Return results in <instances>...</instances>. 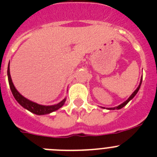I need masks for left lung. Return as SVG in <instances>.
Returning <instances> with one entry per match:
<instances>
[{"label": "left lung", "instance_id": "8db88e82", "mask_svg": "<svg viewBox=\"0 0 157 157\" xmlns=\"http://www.w3.org/2000/svg\"><path fill=\"white\" fill-rule=\"evenodd\" d=\"M141 82H142V77H141V81H140L139 86H138V88L136 89L135 90H134V92L133 93V94H131V95L130 96V98H129L127 100V101H124V102H123V103H122L121 105H118V106H116V107H114V108H108V109H109V110H115V109H117V110H118V109H122V108H123V107L125 106V105H127V104L128 103L129 101H130V100H132L133 98H134V96H135L136 94H137V93L138 92V90H139V89H140V86H141ZM102 108H103V109H105V108H104V107H102Z\"/></svg>", "mask_w": 157, "mask_h": 157}]
</instances>
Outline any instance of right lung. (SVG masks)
Segmentation results:
<instances>
[{"label":"right lung","instance_id":"1","mask_svg":"<svg viewBox=\"0 0 157 157\" xmlns=\"http://www.w3.org/2000/svg\"><path fill=\"white\" fill-rule=\"evenodd\" d=\"M10 63V62H9ZM9 63H8V82H9V86H10L11 91H12V94H13L14 98L16 100L18 103L21 105L23 108H24L25 109L30 111V112L34 113V114L38 115V116H41V115H46L49 114L51 112H55V111L58 110L59 109H60L63 105H64L65 101H66L67 98H64L63 100H62L60 102H59L58 104L53 105H39V104L35 103L34 101H31L30 100H28L27 98H24L23 95L19 94L18 92V90L16 89L15 86H14L13 82H12V78H11L10 75V68H9Z\"/></svg>","mask_w":157,"mask_h":157}]
</instances>
